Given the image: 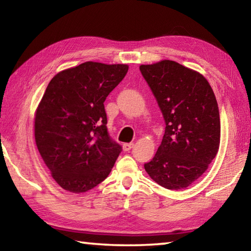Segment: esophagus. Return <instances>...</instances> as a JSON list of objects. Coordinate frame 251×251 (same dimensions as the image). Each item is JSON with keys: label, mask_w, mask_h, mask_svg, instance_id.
Segmentation results:
<instances>
[{"label": "esophagus", "mask_w": 251, "mask_h": 251, "mask_svg": "<svg viewBox=\"0 0 251 251\" xmlns=\"http://www.w3.org/2000/svg\"><path fill=\"white\" fill-rule=\"evenodd\" d=\"M134 146H135L134 143H125V144H123V150H124L125 151H130L131 148H133Z\"/></svg>", "instance_id": "1"}]
</instances>
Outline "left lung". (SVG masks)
I'll return each instance as SVG.
<instances>
[{"instance_id":"8db88e82","label":"left lung","mask_w":251,"mask_h":251,"mask_svg":"<svg viewBox=\"0 0 251 251\" xmlns=\"http://www.w3.org/2000/svg\"><path fill=\"white\" fill-rule=\"evenodd\" d=\"M163 113V141L145 171L157 184L185 189L205 173L220 145L218 104L199 72L163 59L139 66Z\"/></svg>"}]
</instances>
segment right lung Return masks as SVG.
I'll list each match as a JSON object with an SVG mask.
<instances>
[{"instance_id": "add662e5", "label": "right lung", "mask_w": 251, "mask_h": 251, "mask_svg": "<svg viewBox=\"0 0 251 251\" xmlns=\"http://www.w3.org/2000/svg\"><path fill=\"white\" fill-rule=\"evenodd\" d=\"M127 64L85 62L50 79L35 110L34 136L54 180L86 193L109 175L122 147L109 138L106 97L125 77Z\"/></svg>"}]
</instances>
